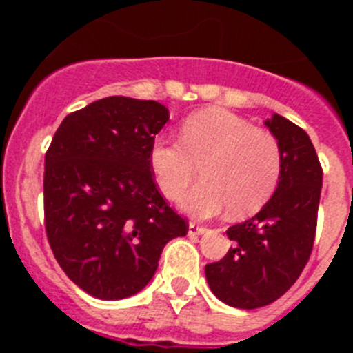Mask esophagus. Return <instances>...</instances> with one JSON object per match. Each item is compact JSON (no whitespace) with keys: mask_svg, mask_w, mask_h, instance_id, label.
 <instances>
[{"mask_svg":"<svg viewBox=\"0 0 353 353\" xmlns=\"http://www.w3.org/2000/svg\"><path fill=\"white\" fill-rule=\"evenodd\" d=\"M207 232V228L205 226H199V224L196 223H189V236H192V239H196V236L203 235V233Z\"/></svg>","mask_w":353,"mask_h":353,"instance_id":"34e87169","label":"esophagus"}]
</instances>
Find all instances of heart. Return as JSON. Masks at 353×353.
<instances>
[{
    "label": "heart",
    "mask_w": 353,
    "mask_h": 353,
    "mask_svg": "<svg viewBox=\"0 0 353 353\" xmlns=\"http://www.w3.org/2000/svg\"><path fill=\"white\" fill-rule=\"evenodd\" d=\"M148 161L168 199L179 198L201 166L205 182L180 198V208L199 219L226 208L235 217L254 214L274 194L281 174V150L272 134L221 108L187 117L180 141L157 136Z\"/></svg>",
    "instance_id": "b5f03b06"
}]
</instances>
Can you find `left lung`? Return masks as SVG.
<instances>
[{
  "instance_id": "1",
  "label": "left lung",
  "mask_w": 353,
  "mask_h": 353,
  "mask_svg": "<svg viewBox=\"0 0 353 353\" xmlns=\"http://www.w3.org/2000/svg\"><path fill=\"white\" fill-rule=\"evenodd\" d=\"M281 150L272 198L254 217L228 228L235 244L205 267L214 295L239 310L277 301L297 281L313 251L323 171L310 136L281 114L265 121Z\"/></svg>"
}]
</instances>
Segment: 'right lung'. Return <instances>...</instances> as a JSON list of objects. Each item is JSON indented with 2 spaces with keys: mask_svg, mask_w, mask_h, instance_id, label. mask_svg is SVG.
Wrapping results in <instances>:
<instances>
[{
  "mask_svg": "<svg viewBox=\"0 0 353 353\" xmlns=\"http://www.w3.org/2000/svg\"><path fill=\"white\" fill-rule=\"evenodd\" d=\"M168 120L155 101L105 97L65 117L46 152L49 245L70 281L92 297L120 301L141 292L164 245L187 235L148 161Z\"/></svg>",
  "mask_w": 353,
  "mask_h": 353,
  "instance_id": "1",
  "label": "right lung"
}]
</instances>
